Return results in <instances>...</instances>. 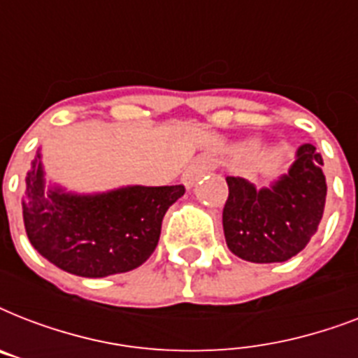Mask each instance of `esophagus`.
<instances>
[{
    "mask_svg": "<svg viewBox=\"0 0 358 358\" xmlns=\"http://www.w3.org/2000/svg\"><path fill=\"white\" fill-rule=\"evenodd\" d=\"M210 171H213V162L208 156H201V157H196L195 162L185 169L184 178L182 180H184L185 185H193L196 180H201L202 176H206Z\"/></svg>",
    "mask_w": 358,
    "mask_h": 358,
    "instance_id": "34e87169",
    "label": "esophagus"
}]
</instances>
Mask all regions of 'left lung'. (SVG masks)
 Here are the masks:
<instances>
[{"instance_id":"obj_1","label":"left lung","mask_w":358,"mask_h":358,"mask_svg":"<svg viewBox=\"0 0 358 358\" xmlns=\"http://www.w3.org/2000/svg\"><path fill=\"white\" fill-rule=\"evenodd\" d=\"M322 154L301 145L294 165L271 185L256 189L247 180L227 176L224 239L241 260L286 262L305 249L323 217L327 184Z\"/></svg>"}]
</instances>
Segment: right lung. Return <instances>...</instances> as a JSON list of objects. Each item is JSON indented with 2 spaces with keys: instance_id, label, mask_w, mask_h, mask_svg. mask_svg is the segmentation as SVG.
Listing matches in <instances>:
<instances>
[{
  "instance_id": "right-lung-1",
  "label": "right lung",
  "mask_w": 358,
  "mask_h": 358,
  "mask_svg": "<svg viewBox=\"0 0 358 358\" xmlns=\"http://www.w3.org/2000/svg\"><path fill=\"white\" fill-rule=\"evenodd\" d=\"M184 193V185H128L96 195L46 189L38 152L25 176V232L63 271L91 278L126 273L148 260L163 215Z\"/></svg>"
}]
</instances>
